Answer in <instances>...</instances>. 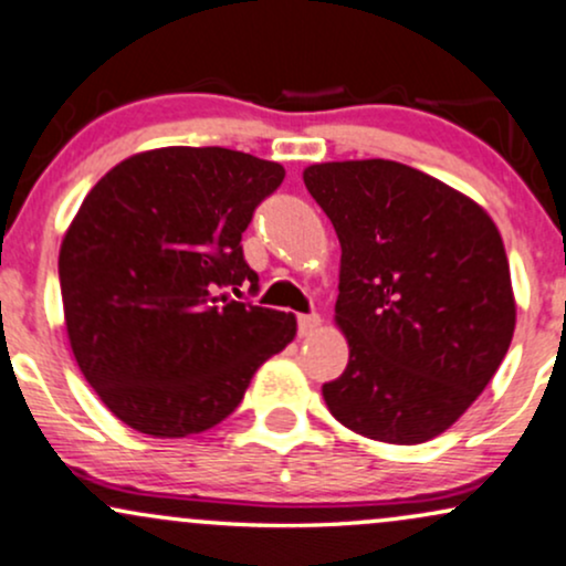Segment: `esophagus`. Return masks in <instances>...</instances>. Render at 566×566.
<instances>
[{
  "instance_id": "1",
  "label": "esophagus",
  "mask_w": 566,
  "mask_h": 566,
  "mask_svg": "<svg viewBox=\"0 0 566 566\" xmlns=\"http://www.w3.org/2000/svg\"><path fill=\"white\" fill-rule=\"evenodd\" d=\"M318 324H322V318L316 313H303V316H297V335L311 337L318 329Z\"/></svg>"
}]
</instances>
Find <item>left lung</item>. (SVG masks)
<instances>
[{"label":"left lung","mask_w":566,"mask_h":566,"mask_svg":"<svg viewBox=\"0 0 566 566\" xmlns=\"http://www.w3.org/2000/svg\"><path fill=\"white\" fill-rule=\"evenodd\" d=\"M337 231L335 322L350 358L322 387L364 438L417 446L485 390L514 337L516 305L493 218L467 195L395 160L303 171Z\"/></svg>","instance_id":"left-lung-1"}]
</instances>
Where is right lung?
I'll return each mask as SVG.
<instances>
[{
    "label": "right lung",
    "instance_id": "1",
    "mask_svg": "<svg viewBox=\"0 0 566 566\" xmlns=\"http://www.w3.org/2000/svg\"><path fill=\"white\" fill-rule=\"evenodd\" d=\"M282 181L279 163L237 149L163 147L118 163L81 202L60 248L67 339L132 430H210L292 343V313L223 292H258L242 231Z\"/></svg>",
    "mask_w": 566,
    "mask_h": 566
}]
</instances>
